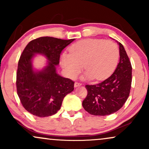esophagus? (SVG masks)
Wrapping results in <instances>:
<instances>
[{
    "mask_svg": "<svg viewBox=\"0 0 149 149\" xmlns=\"http://www.w3.org/2000/svg\"><path fill=\"white\" fill-rule=\"evenodd\" d=\"M82 85L81 83H78V82H76V83H74V86L76 87H76L80 86V85Z\"/></svg>",
    "mask_w": 149,
    "mask_h": 149,
    "instance_id": "34e87169",
    "label": "esophagus"
}]
</instances>
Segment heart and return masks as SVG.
Segmentation results:
<instances>
[{
  "mask_svg": "<svg viewBox=\"0 0 149 149\" xmlns=\"http://www.w3.org/2000/svg\"><path fill=\"white\" fill-rule=\"evenodd\" d=\"M119 50L115 42L103 39L89 38L73 44L69 53H64L61 63L67 76L74 78L83 69L85 77L101 80L107 78L115 70Z\"/></svg>",
  "mask_w": 149,
  "mask_h": 149,
  "instance_id": "obj_1",
  "label": "heart"
}]
</instances>
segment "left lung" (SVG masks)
Instances as JSON below:
<instances>
[{
    "mask_svg": "<svg viewBox=\"0 0 149 149\" xmlns=\"http://www.w3.org/2000/svg\"><path fill=\"white\" fill-rule=\"evenodd\" d=\"M120 61L110 77L96 85H86L88 95L83 101L86 111L94 116H107L119 110L127 101L132 84V65L123 45L118 42Z\"/></svg>",
    "mask_w": 149,
    "mask_h": 149,
    "instance_id": "left-lung-1",
    "label": "left lung"
}]
</instances>
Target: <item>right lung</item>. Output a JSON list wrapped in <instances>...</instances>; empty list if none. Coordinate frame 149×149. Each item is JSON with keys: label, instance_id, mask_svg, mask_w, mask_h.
<instances>
[{"label": "right lung", "instance_id": "1", "mask_svg": "<svg viewBox=\"0 0 149 149\" xmlns=\"http://www.w3.org/2000/svg\"><path fill=\"white\" fill-rule=\"evenodd\" d=\"M75 39L62 40L53 37H40L26 46L18 62L17 92L24 108L38 117L54 115L60 109L66 95L74 89V81L56 73L62 49ZM44 54L49 60L41 72L32 69L31 59L35 54Z\"/></svg>", "mask_w": 149, "mask_h": 149}]
</instances>
